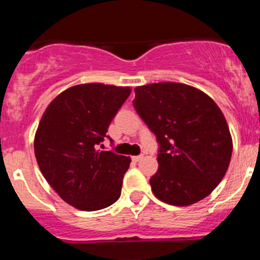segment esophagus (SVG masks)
Returning a JSON list of instances; mask_svg holds the SVG:
<instances>
[{"label": "esophagus", "instance_id": "34e87169", "mask_svg": "<svg viewBox=\"0 0 260 260\" xmlns=\"http://www.w3.org/2000/svg\"><path fill=\"white\" fill-rule=\"evenodd\" d=\"M142 158H143V155H138V156H133V160H134V161H141Z\"/></svg>", "mask_w": 260, "mask_h": 260}]
</instances>
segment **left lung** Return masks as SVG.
Listing matches in <instances>:
<instances>
[{
  "instance_id": "8db88e82",
  "label": "left lung",
  "mask_w": 260,
  "mask_h": 260,
  "mask_svg": "<svg viewBox=\"0 0 260 260\" xmlns=\"http://www.w3.org/2000/svg\"><path fill=\"white\" fill-rule=\"evenodd\" d=\"M134 91L133 105L160 144L158 169L150 180L155 197L178 207L204 199L226 173L233 151L221 109L207 93L183 83Z\"/></svg>"
}]
</instances>
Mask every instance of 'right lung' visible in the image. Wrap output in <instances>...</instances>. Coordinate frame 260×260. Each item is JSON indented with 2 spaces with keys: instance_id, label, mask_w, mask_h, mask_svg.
<instances>
[{
  "instance_id": "obj_1",
  "label": "right lung",
  "mask_w": 260,
  "mask_h": 260,
  "mask_svg": "<svg viewBox=\"0 0 260 260\" xmlns=\"http://www.w3.org/2000/svg\"><path fill=\"white\" fill-rule=\"evenodd\" d=\"M130 87L86 83L50 102L34 141L36 161L53 190L80 211H98L121 195L132 158L99 150Z\"/></svg>"
}]
</instances>
